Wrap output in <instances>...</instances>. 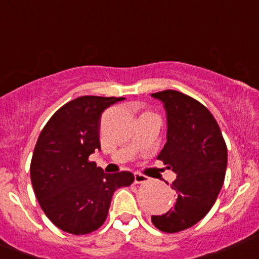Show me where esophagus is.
<instances>
[{
	"instance_id": "esophagus-1",
	"label": "esophagus",
	"mask_w": 259,
	"mask_h": 259,
	"mask_svg": "<svg viewBox=\"0 0 259 259\" xmlns=\"http://www.w3.org/2000/svg\"><path fill=\"white\" fill-rule=\"evenodd\" d=\"M146 182H148V177H146L145 175H142V173L140 172L135 173V183L140 185V183H146Z\"/></svg>"
}]
</instances>
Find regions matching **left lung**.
Wrapping results in <instances>:
<instances>
[{
  "instance_id": "1",
  "label": "left lung",
  "mask_w": 259,
  "mask_h": 259,
  "mask_svg": "<svg viewBox=\"0 0 259 259\" xmlns=\"http://www.w3.org/2000/svg\"><path fill=\"white\" fill-rule=\"evenodd\" d=\"M152 97L163 103L167 113V142L157 158L177 175L170 185L177 199L168 212L151 220L159 231L176 233L199 222L214 204L225 182L227 146L201 102L173 90Z\"/></svg>"
}]
</instances>
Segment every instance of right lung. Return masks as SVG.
<instances>
[{"instance_id":"obj_1","label":"right lung","mask_w":259,"mask_h":259,"mask_svg":"<svg viewBox=\"0 0 259 259\" xmlns=\"http://www.w3.org/2000/svg\"><path fill=\"white\" fill-rule=\"evenodd\" d=\"M123 97L82 96L47 122L34 147L31 182L45 214L62 231L87 234L105 223L114 191L135 181L131 172L108 173L91 162L101 149L102 112Z\"/></svg>"}]
</instances>
